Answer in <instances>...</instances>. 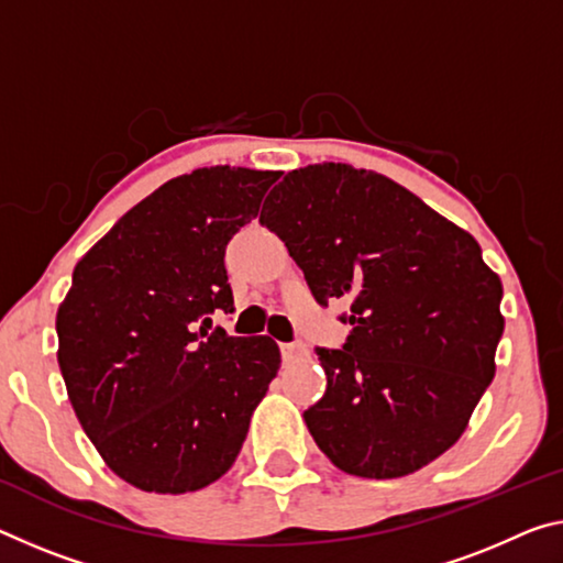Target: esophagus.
I'll return each instance as SVG.
<instances>
[{
  "instance_id": "34e87169",
  "label": "esophagus",
  "mask_w": 563,
  "mask_h": 563,
  "mask_svg": "<svg viewBox=\"0 0 563 563\" xmlns=\"http://www.w3.org/2000/svg\"><path fill=\"white\" fill-rule=\"evenodd\" d=\"M280 351H283L285 363H298L308 355L306 343H285V345H280Z\"/></svg>"
}]
</instances>
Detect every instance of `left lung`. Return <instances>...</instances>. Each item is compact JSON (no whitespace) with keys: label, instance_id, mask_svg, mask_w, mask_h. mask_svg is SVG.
Instances as JSON below:
<instances>
[{"label":"left lung","instance_id":"left-lung-1","mask_svg":"<svg viewBox=\"0 0 563 563\" xmlns=\"http://www.w3.org/2000/svg\"><path fill=\"white\" fill-rule=\"evenodd\" d=\"M261 225L320 306L351 300L341 351L318 347L328 388L308 431L333 466L400 478L456 443L496 373L501 278L476 238L390 177L345 163L292 169Z\"/></svg>","mask_w":563,"mask_h":563}]
</instances>
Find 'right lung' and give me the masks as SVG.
I'll list each match as a JSON object with an SVG mask.
<instances>
[{
	"label": "right lung",
	"mask_w": 563,
	"mask_h": 563,
	"mask_svg": "<svg viewBox=\"0 0 563 563\" xmlns=\"http://www.w3.org/2000/svg\"><path fill=\"white\" fill-rule=\"evenodd\" d=\"M278 177L230 165L173 177L75 265L59 371L87 439L130 486L190 494L228 474L278 376L273 338L205 328L212 310L233 313L225 245Z\"/></svg>",
	"instance_id": "obj_1"
}]
</instances>
